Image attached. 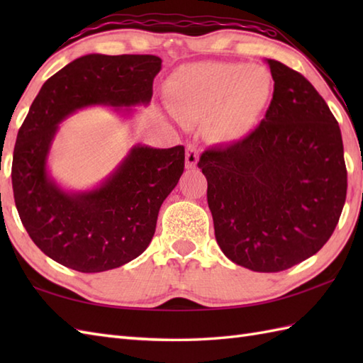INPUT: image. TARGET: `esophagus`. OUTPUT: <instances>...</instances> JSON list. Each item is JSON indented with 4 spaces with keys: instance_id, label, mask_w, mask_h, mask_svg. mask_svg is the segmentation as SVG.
<instances>
[{
    "instance_id": "obj_1",
    "label": "esophagus",
    "mask_w": 363,
    "mask_h": 363,
    "mask_svg": "<svg viewBox=\"0 0 363 363\" xmlns=\"http://www.w3.org/2000/svg\"><path fill=\"white\" fill-rule=\"evenodd\" d=\"M198 164V150L195 145L189 143L186 150V167L187 168H195Z\"/></svg>"
}]
</instances>
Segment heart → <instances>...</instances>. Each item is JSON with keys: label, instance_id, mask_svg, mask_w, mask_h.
Segmentation results:
<instances>
[{"label": "heart", "instance_id": "1", "mask_svg": "<svg viewBox=\"0 0 363 363\" xmlns=\"http://www.w3.org/2000/svg\"><path fill=\"white\" fill-rule=\"evenodd\" d=\"M273 90L268 68L248 64L187 65L172 79L177 111L195 120H213L215 135L223 142H237L251 133Z\"/></svg>", "mask_w": 363, "mask_h": 363}]
</instances>
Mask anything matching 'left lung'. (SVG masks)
Wrapping results in <instances>:
<instances>
[{"label": "left lung", "mask_w": 363, "mask_h": 363, "mask_svg": "<svg viewBox=\"0 0 363 363\" xmlns=\"http://www.w3.org/2000/svg\"><path fill=\"white\" fill-rule=\"evenodd\" d=\"M265 118L243 140L204 151L215 238L234 264L276 273L318 252L340 218L346 167L338 123L303 74L265 59Z\"/></svg>", "instance_id": "8db88e82"}]
</instances>
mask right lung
I'll list each match as a JSON object with an SVG mask.
<instances>
[{
	"mask_svg": "<svg viewBox=\"0 0 363 363\" xmlns=\"http://www.w3.org/2000/svg\"><path fill=\"white\" fill-rule=\"evenodd\" d=\"M162 59L151 54H87L46 81L18 130L12 189L23 226L57 264L81 273L118 268L148 248L162 203L177 186L186 151L135 145L91 190L70 191L48 172L59 125L90 106L130 117L148 106Z\"/></svg>",
	"mask_w": 363,
	"mask_h": 363,
	"instance_id": "obj_1",
	"label": "right lung"
}]
</instances>
